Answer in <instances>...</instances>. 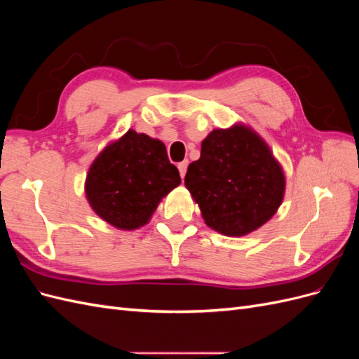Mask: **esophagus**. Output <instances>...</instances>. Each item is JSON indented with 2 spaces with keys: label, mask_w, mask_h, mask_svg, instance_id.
I'll return each instance as SVG.
<instances>
[{
  "label": "esophagus",
  "mask_w": 359,
  "mask_h": 359,
  "mask_svg": "<svg viewBox=\"0 0 359 359\" xmlns=\"http://www.w3.org/2000/svg\"><path fill=\"white\" fill-rule=\"evenodd\" d=\"M187 166H189V161H187V160H184V161L178 163V170H180V175H181L182 180H184V177H186Z\"/></svg>",
  "instance_id": "esophagus-1"
}]
</instances>
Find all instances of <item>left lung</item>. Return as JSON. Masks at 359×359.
Listing matches in <instances>:
<instances>
[{"label": "left lung", "mask_w": 359, "mask_h": 359, "mask_svg": "<svg viewBox=\"0 0 359 359\" xmlns=\"http://www.w3.org/2000/svg\"><path fill=\"white\" fill-rule=\"evenodd\" d=\"M184 184L205 223L227 236L253 232L283 201L285 175L266 144L252 130H214L190 163Z\"/></svg>", "instance_id": "left-lung-1"}]
</instances>
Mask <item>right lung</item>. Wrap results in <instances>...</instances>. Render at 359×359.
Here are the masks:
<instances>
[{
	"mask_svg": "<svg viewBox=\"0 0 359 359\" xmlns=\"http://www.w3.org/2000/svg\"><path fill=\"white\" fill-rule=\"evenodd\" d=\"M180 182V172L169 161L166 147L128 130L94 160L85 191L103 220L118 229H136Z\"/></svg>",
	"mask_w": 359,
	"mask_h": 359,
	"instance_id": "obj_1",
	"label": "right lung"
}]
</instances>
